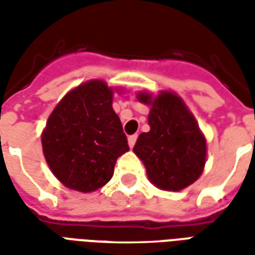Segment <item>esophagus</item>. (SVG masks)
Instances as JSON below:
<instances>
[{
    "mask_svg": "<svg viewBox=\"0 0 255 255\" xmlns=\"http://www.w3.org/2000/svg\"><path fill=\"white\" fill-rule=\"evenodd\" d=\"M136 139H138V135H131V136H128V146L132 149L133 144L136 142Z\"/></svg>",
    "mask_w": 255,
    "mask_h": 255,
    "instance_id": "1",
    "label": "esophagus"
}]
</instances>
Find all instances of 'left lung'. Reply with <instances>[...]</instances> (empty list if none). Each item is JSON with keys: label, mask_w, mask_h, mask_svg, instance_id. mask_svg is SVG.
Returning <instances> with one entry per match:
<instances>
[{"label": "left lung", "mask_w": 255, "mask_h": 255, "mask_svg": "<svg viewBox=\"0 0 255 255\" xmlns=\"http://www.w3.org/2000/svg\"><path fill=\"white\" fill-rule=\"evenodd\" d=\"M139 102L150 106V131L133 146L149 180L164 191H180L202 175L206 164V138L184 101L173 91L157 95L139 91Z\"/></svg>", "instance_id": "left-lung-1"}]
</instances>
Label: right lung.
I'll list each match as a JSON object with an SVG mask.
<instances>
[{
  "mask_svg": "<svg viewBox=\"0 0 255 255\" xmlns=\"http://www.w3.org/2000/svg\"><path fill=\"white\" fill-rule=\"evenodd\" d=\"M123 89L91 79L69 90L53 109L42 131L47 165L65 187L93 192L113 176L117 158L129 150L113 94Z\"/></svg>",
  "mask_w": 255,
  "mask_h": 255,
  "instance_id": "right-lung-1",
  "label": "right lung"
}]
</instances>
